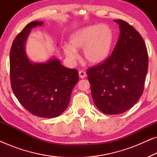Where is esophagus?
<instances>
[{
	"label": "esophagus",
	"instance_id": "1",
	"mask_svg": "<svg viewBox=\"0 0 157 157\" xmlns=\"http://www.w3.org/2000/svg\"><path fill=\"white\" fill-rule=\"evenodd\" d=\"M78 75H79V77H80L81 78H84L86 76V72L84 71H80L78 72Z\"/></svg>",
	"mask_w": 157,
	"mask_h": 157
}]
</instances>
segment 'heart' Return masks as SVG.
I'll return each instance as SVG.
<instances>
[{
    "instance_id": "heart-1",
    "label": "heart",
    "mask_w": 157,
    "mask_h": 157,
    "mask_svg": "<svg viewBox=\"0 0 157 157\" xmlns=\"http://www.w3.org/2000/svg\"><path fill=\"white\" fill-rule=\"evenodd\" d=\"M69 45L63 46V53L71 61L78 58L77 51L83 48L85 61L91 65L102 63L108 59L114 42V33L106 24L82 28L71 34Z\"/></svg>"
}]
</instances>
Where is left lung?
Instances as JSON below:
<instances>
[{
    "label": "left lung",
    "mask_w": 157,
    "mask_h": 157,
    "mask_svg": "<svg viewBox=\"0 0 157 157\" xmlns=\"http://www.w3.org/2000/svg\"><path fill=\"white\" fill-rule=\"evenodd\" d=\"M112 53L104 63L87 70L91 95L96 107L106 114L130 109L142 95L148 70V53L142 37L123 20Z\"/></svg>",
    "instance_id": "8db88e82"
}]
</instances>
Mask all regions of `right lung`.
Wrapping results in <instances>:
<instances>
[{"instance_id":"add662e5","label":"right lung","mask_w":157,"mask_h":157,"mask_svg":"<svg viewBox=\"0 0 157 157\" xmlns=\"http://www.w3.org/2000/svg\"><path fill=\"white\" fill-rule=\"evenodd\" d=\"M44 24L33 21L18 34L10 52V76L13 91L32 114L42 118L59 117L67 108L72 90L78 81L76 69L64 67L53 58L32 63L25 53V43L33 28Z\"/></svg>"}]
</instances>
